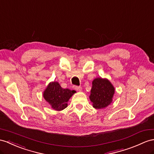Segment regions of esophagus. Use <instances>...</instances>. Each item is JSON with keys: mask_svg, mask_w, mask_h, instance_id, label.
Masks as SVG:
<instances>
[{"mask_svg": "<svg viewBox=\"0 0 154 154\" xmlns=\"http://www.w3.org/2000/svg\"><path fill=\"white\" fill-rule=\"evenodd\" d=\"M74 89L78 91H82V88L81 87H78V86H75Z\"/></svg>", "mask_w": 154, "mask_h": 154, "instance_id": "34e87169", "label": "esophagus"}]
</instances>
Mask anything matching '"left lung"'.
<instances>
[{
    "label": "left lung",
    "mask_w": 154,
    "mask_h": 154,
    "mask_svg": "<svg viewBox=\"0 0 154 154\" xmlns=\"http://www.w3.org/2000/svg\"><path fill=\"white\" fill-rule=\"evenodd\" d=\"M115 93L114 85L107 78H96L92 82L89 99L96 109L106 108L112 103Z\"/></svg>",
    "instance_id": "8db88e82"
}]
</instances>
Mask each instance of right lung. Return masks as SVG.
<instances>
[{"label":"right lung","instance_id":"right-lung-1","mask_svg":"<svg viewBox=\"0 0 154 154\" xmlns=\"http://www.w3.org/2000/svg\"><path fill=\"white\" fill-rule=\"evenodd\" d=\"M75 93L74 90L62 88L57 82H51L44 91L43 97L52 109L61 111L67 107L69 99Z\"/></svg>","mask_w":154,"mask_h":154}]
</instances>
